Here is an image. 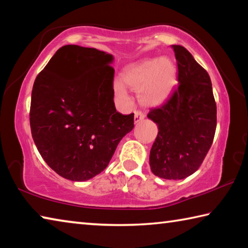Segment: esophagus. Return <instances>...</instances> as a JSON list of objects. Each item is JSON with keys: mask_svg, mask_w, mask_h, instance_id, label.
<instances>
[{"mask_svg": "<svg viewBox=\"0 0 248 248\" xmlns=\"http://www.w3.org/2000/svg\"><path fill=\"white\" fill-rule=\"evenodd\" d=\"M144 114L142 111H140V110H136L134 111V123L136 124H139V123H141L142 120L144 119Z\"/></svg>", "mask_w": 248, "mask_h": 248, "instance_id": "1", "label": "esophagus"}]
</instances>
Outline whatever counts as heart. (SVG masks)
Instances as JSON below:
<instances>
[{
	"label": "heart",
	"mask_w": 248,
	"mask_h": 248,
	"mask_svg": "<svg viewBox=\"0 0 248 248\" xmlns=\"http://www.w3.org/2000/svg\"><path fill=\"white\" fill-rule=\"evenodd\" d=\"M121 77L125 85L139 91L140 102L146 106L164 104L177 85V68L169 58L146 59L130 64ZM124 83H114L115 95L121 102H128V91Z\"/></svg>",
	"instance_id": "b5f03b06"
}]
</instances>
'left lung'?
Listing matches in <instances>:
<instances>
[{
  "label": "left lung",
  "instance_id": "left-lung-1",
  "mask_svg": "<svg viewBox=\"0 0 248 248\" xmlns=\"http://www.w3.org/2000/svg\"><path fill=\"white\" fill-rule=\"evenodd\" d=\"M178 87L148 118L158 133L150 152L151 170L164 179L186 178L199 169L215 138L217 104L207 71L183 46L174 45Z\"/></svg>",
  "mask_w": 248,
  "mask_h": 248
}]
</instances>
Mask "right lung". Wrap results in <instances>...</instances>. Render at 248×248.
I'll use <instances>...</instances> for the list:
<instances>
[{
  "label": "right lung",
  "instance_id": "obj_1",
  "mask_svg": "<svg viewBox=\"0 0 248 248\" xmlns=\"http://www.w3.org/2000/svg\"><path fill=\"white\" fill-rule=\"evenodd\" d=\"M111 54L77 45L61 47L37 75L29 121L45 162L62 177L84 182L106 169L133 114L114 103Z\"/></svg>",
  "mask_w": 248,
  "mask_h": 248
}]
</instances>
